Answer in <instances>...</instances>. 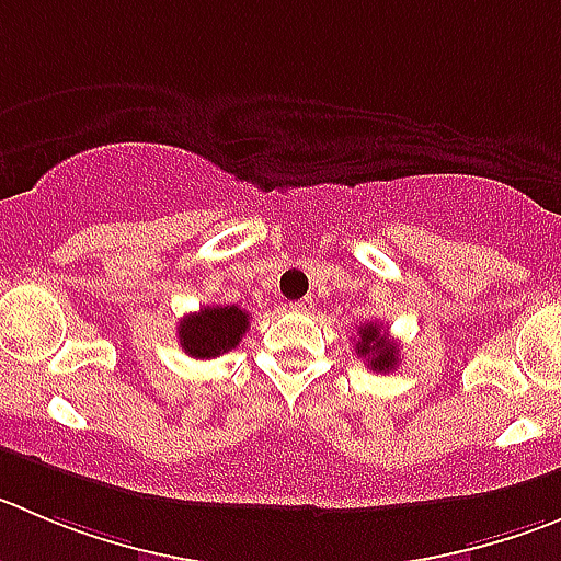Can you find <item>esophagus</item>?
<instances>
[{"label": "esophagus", "mask_w": 561, "mask_h": 561, "mask_svg": "<svg viewBox=\"0 0 561 561\" xmlns=\"http://www.w3.org/2000/svg\"><path fill=\"white\" fill-rule=\"evenodd\" d=\"M293 310H296V312H305V316H310V312L316 310V298H312V296L301 298V301H296V305H293Z\"/></svg>", "instance_id": "1"}]
</instances>
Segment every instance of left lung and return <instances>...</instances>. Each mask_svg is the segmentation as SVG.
<instances>
[{
    "instance_id": "left-lung-1",
    "label": "left lung",
    "mask_w": 561,
    "mask_h": 561,
    "mask_svg": "<svg viewBox=\"0 0 561 561\" xmlns=\"http://www.w3.org/2000/svg\"><path fill=\"white\" fill-rule=\"evenodd\" d=\"M357 334V357H365L370 370L390 374L399 365V345L387 337V332L379 323H365V327H359Z\"/></svg>"
}]
</instances>
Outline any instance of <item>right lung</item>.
Instances as JSON below:
<instances>
[{
	"label": "right lung",
	"instance_id": "right-lung-1",
	"mask_svg": "<svg viewBox=\"0 0 561 561\" xmlns=\"http://www.w3.org/2000/svg\"><path fill=\"white\" fill-rule=\"evenodd\" d=\"M249 329V312L234 305L204 307L180 321V345L187 357L213 359L232 352Z\"/></svg>",
	"mask_w": 561,
	"mask_h": 561
}]
</instances>
